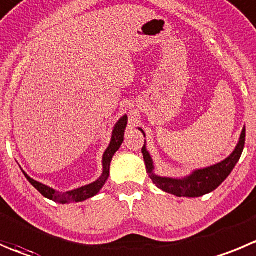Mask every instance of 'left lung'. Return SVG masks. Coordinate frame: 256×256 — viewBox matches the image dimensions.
I'll use <instances>...</instances> for the list:
<instances>
[{
    "mask_svg": "<svg viewBox=\"0 0 256 256\" xmlns=\"http://www.w3.org/2000/svg\"><path fill=\"white\" fill-rule=\"evenodd\" d=\"M143 136L146 137L143 130H140ZM245 146V126L242 128V134H240L239 142L236 144L235 150H232L228 158H225L221 162L216 163L214 166L205 167V168L194 170L191 174L184 177V178H171V177H162L154 174V164L150 157V152L144 146L142 148L143 158H144L146 168L150 174V180L153 184L160 188L162 191L168 192L177 197H200L206 194H210L214 190L218 188L224 181L228 177L236 163L239 162L242 153L244 150Z\"/></svg>",
    "mask_w": 256,
    "mask_h": 256,
    "instance_id": "8db88e82",
    "label": "left lung"
}]
</instances>
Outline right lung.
Returning <instances> with one entry per match:
<instances>
[{"instance_id":"right-lung-1","label":"right lung","mask_w":256,"mask_h":256,"mask_svg":"<svg viewBox=\"0 0 256 256\" xmlns=\"http://www.w3.org/2000/svg\"><path fill=\"white\" fill-rule=\"evenodd\" d=\"M126 122H128V116H123L118 122L116 123L113 128V132H112V140L110 143H109L108 148L106 150L103 154V174L99 177L96 181L92 182L89 184H85V186L79 187V188L72 190V191L66 192H59L56 190H54L52 187H48L46 184H41V182L35 181L34 178H31L26 172H24L25 177L28 178V181L42 194L44 197L48 200H52L58 204H70V202H82V201H85V200L90 198V197L96 196L103 186L106 184V180L109 177V168H110V162L112 158H113L114 153L120 148L122 143L124 140V132H126Z\"/></svg>"}]
</instances>
